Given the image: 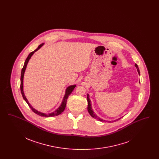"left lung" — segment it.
<instances>
[{
  "label": "left lung",
  "instance_id": "left-lung-1",
  "mask_svg": "<svg viewBox=\"0 0 159 159\" xmlns=\"http://www.w3.org/2000/svg\"><path fill=\"white\" fill-rule=\"evenodd\" d=\"M135 66L136 67V69H137V71H138V74H139V75H140L139 70V68H138V65H137L136 64H135ZM89 94H88V95H87V101H88V112H89V114L91 115V116H92L93 118H94V119H97V120H99V121H106V120H103V119H101V118H99L98 116H97V115H96V114H95V113L93 111L92 108V107H91V100H90V99H89ZM120 119H121V117H120V118H119V119H116V120H115L110 121V122H111V121H117V120H120Z\"/></svg>",
  "mask_w": 159,
  "mask_h": 159
}]
</instances>
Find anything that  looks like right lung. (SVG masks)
Listing matches in <instances>:
<instances>
[{"instance_id": "1", "label": "right lung", "mask_w": 159, "mask_h": 159, "mask_svg": "<svg viewBox=\"0 0 159 159\" xmlns=\"http://www.w3.org/2000/svg\"><path fill=\"white\" fill-rule=\"evenodd\" d=\"M43 44H44V43H42L41 45H40L39 46L38 48H37L36 50H34V51H33V52H31V53H30V54L28 55L27 58H26L25 61V62H24V66H23V68H22V70H21L20 89H21V94H22L23 98L25 101V102L27 103V104L30 107L31 109L32 110V111H33L34 113L37 114L38 115L40 116L46 117H53V116H58V115H60V114L62 113L64 111V110H65L66 106L67 100V98H68V96L71 93V92L74 90V89L75 88L76 85H71V86H68V88L66 89V93H65V95H64V98H63V100H62V101L61 104L60 106L59 107V108H58L55 111H53L52 113L48 114L43 113H41V112L39 111L38 110H36V109H34L32 106H31L28 100L27 99L26 97H25V95H24V91H23V79H24V73H25V70L26 67H27V64H28V62H29V61L30 60L31 56L34 54V53L35 52H36L38 49H39L43 45Z\"/></svg>"}]
</instances>
